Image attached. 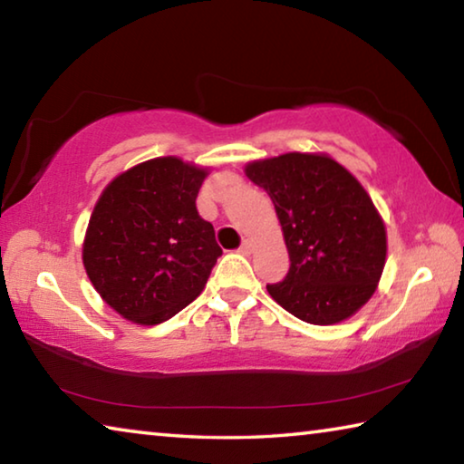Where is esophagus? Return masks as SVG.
<instances>
[{
	"label": "esophagus",
	"instance_id": "obj_1",
	"mask_svg": "<svg viewBox=\"0 0 464 464\" xmlns=\"http://www.w3.org/2000/svg\"><path fill=\"white\" fill-rule=\"evenodd\" d=\"M251 251H254V241L251 239H246L241 243V247H239V254H243V256H249Z\"/></svg>",
	"mask_w": 464,
	"mask_h": 464
}]
</instances>
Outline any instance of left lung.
<instances>
[{
    "label": "left lung",
    "mask_w": 464,
    "mask_h": 464,
    "mask_svg": "<svg viewBox=\"0 0 464 464\" xmlns=\"http://www.w3.org/2000/svg\"><path fill=\"white\" fill-rule=\"evenodd\" d=\"M270 194L290 270L268 285L282 309L313 325H334L362 309L387 260V229L362 184L325 153H285L246 166Z\"/></svg>",
    "instance_id": "1"
}]
</instances>
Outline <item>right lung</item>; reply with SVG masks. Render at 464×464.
<instances>
[{
  "instance_id": "add662e5",
  "label": "right lung",
  "mask_w": 464,
  "mask_h": 464,
  "mask_svg": "<svg viewBox=\"0 0 464 464\" xmlns=\"http://www.w3.org/2000/svg\"><path fill=\"white\" fill-rule=\"evenodd\" d=\"M208 168L155 157L122 171L93 207L83 268L102 301L137 325L174 317L202 293L223 254L196 210Z\"/></svg>"
}]
</instances>
